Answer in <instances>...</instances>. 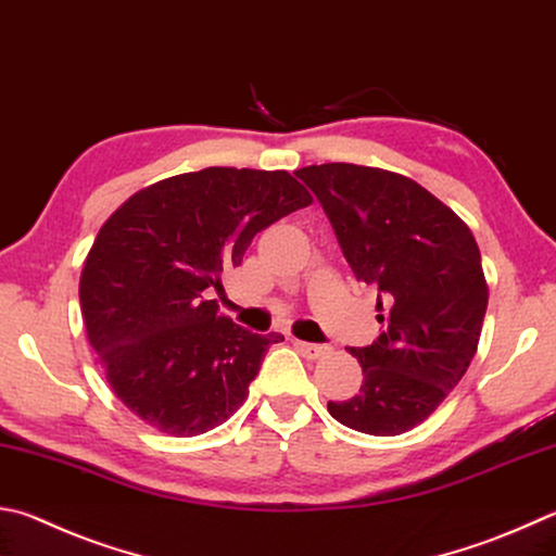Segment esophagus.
I'll list each match as a JSON object with an SVG mask.
<instances>
[{
	"instance_id": "esophagus-1",
	"label": "esophagus",
	"mask_w": 556,
	"mask_h": 556,
	"mask_svg": "<svg viewBox=\"0 0 556 556\" xmlns=\"http://www.w3.org/2000/svg\"><path fill=\"white\" fill-rule=\"evenodd\" d=\"M294 345H296L301 355L308 357V359H320V357L330 355L328 345H316V342H304V340H294Z\"/></svg>"
}]
</instances>
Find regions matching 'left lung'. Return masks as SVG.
<instances>
[{
	"label": "left lung",
	"instance_id": "1",
	"mask_svg": "<svg viewBox=\"0 0 556 556\" xmlns=\"http://www.w3.org/2000/svg\"><path fill=\"white\" fill-rule=\"evenodd\" d=\"M296 177L383 311L381 336L350 348L365 375L359 391L328 401L330 416L367 435H401L445 401L477 355L489 304L477 240L438 197L389 169L328 163Z\"/></svg>",
	"mask_w": 556,
	"mask_h": 556
}]
</instances>
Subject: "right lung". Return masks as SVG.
Instances as JSON below:
<instances>
[{
    "mask_svg": "<svg viewBox=\"0 0 556 556\" xmlns=\"http://www.w3.org/2000/svg\"><path fill=\"white\" fill-rule=\"evenodd\" d=\"M313 201L287 169L206 167L155 181L97 233L79 306L116 396L175 438L226 422L248 399L279 332L257 336L220 316V275L260 230Z\"/></svg>",
    "mask_w": 556,
    "mask_h": 556,
    "instance_id": "obj_1",
    "label": "right lung"
}]
</instances>
